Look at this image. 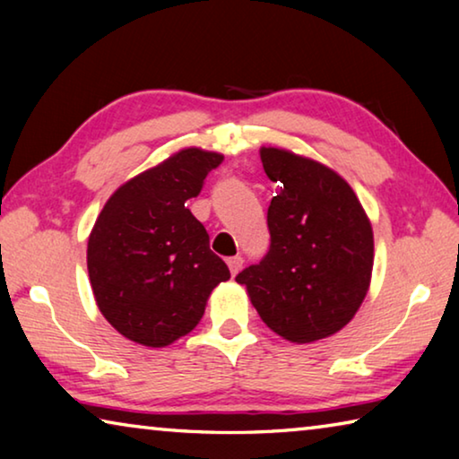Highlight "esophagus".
I'll list each match as a JSON object with an SVG mask.
<instances>
[{
  "label": "esophagus",
  "instance_id": "obj_1",
  "mask_svg": "<svg viewBox=\"0 0 459 459\" xmlns=\"http://www.w3.org/2000/svg\"><path fill=\"white\" fill-rule=\"evenodd\" d=\"M227 263H229V269H230L232 275H237L238 271L243 269V257H238V255H237V257H230Z\"/></svg>",
  "mask_w": 459,
  "mask_h": 459
}]
</instances>
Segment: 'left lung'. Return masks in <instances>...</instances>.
<instances>
[{
  "mask_svg": "<svg viewBox=\"0 0 459 459\" xmlns=\"http://www.w3.org/2000/svg\"><path fill=\"white\" fill-rule=\"evenodd\" d=\"M279 186L267 211L265 257L237 275L261 320L279 336L309 344L344 328L367 298L375 238L344 178L279 147H261Z\"/></svg>",
  "mask_w": 459,
  "mask_h": 459,
  "instance_id": "8db88e82",
  "label": "left lung"
}]
</instances>
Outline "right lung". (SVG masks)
<instances>
[{
	"label": "right lung",
	"mask_w": 459,
	"mask_h": 459,
	"mask_svg": "<svg viewBox=\"0 0 459 459\" xmlns=\"http://www.w3.org/2000/svg\"><path fill=\"white\" fill-rule=\"evenodd\" d=\"M222 155L186 147L119 186L91 230L87 267L105 320L137 344L164 348L196 328L230 271L186 200Z\"/></svg>",
	"instance_id": "1"
}]
</instances>
